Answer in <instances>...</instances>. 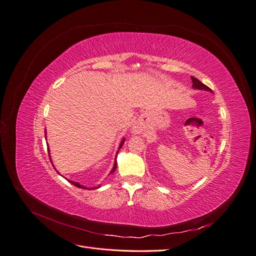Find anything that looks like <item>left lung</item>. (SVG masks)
<instances>
[{
	"mask_svg": "<svg viewBox=\"0 0 256 256\" xmlns=\"http://www.w3.org/2000/svg\"><path fill=\"white\" fill-rule=\"evenodd\" d=\"M192 88H196V90H204V91H208V92H212L211 88H209L206 84H202L198 80H196V77L192 76Z\"/></svg>",
	"mask_w": 256,
	"mask_h": 256,
	"instance_id": "left-lung-1",
	"label": "left lung"
}]
</instances>
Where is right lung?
I'll return each instance as SVG.
<instances>
[{
    "instance_id": "add662e5",
    "label": "right lung",
    "mask_w": 256,
    "mask_h": 256,
    "mask_svg": "<svg viewBox=\"0 0 256 256\" xmlns=\"http://www.w3.org/2000/svg\"><path fill=\"white\" fill-rule=\"evenodd\" d=\"M45 137H46V130H45ZM124 141H126V139L124 138V139H122V141H121V143H120V146H119V148H118V150H120L121 148V146H124ZM119 152V150H118ZM118 152H117V154H118ZM48 152H49V158H51L50 157V150H49V148H48ZM116 157H117V156H116ZM51 160V159H50ZM52 162V161H51ZM54 166V165H53ZM116 168H117V160H116V158H115V163H114V166H113V168H112V170H110V174H113L115 170H116ZM66 180H68V179H66ZM71 184H73L74 186H76V187H80V188H84V190H88V187H84V186H82V185H80V183H77V182H74V181H70V180H68ZM99 187H100V185H99V186H97V187H94V188H99ZM94 188H90V190H94Z\"/></svg>"
}]
</instances>
